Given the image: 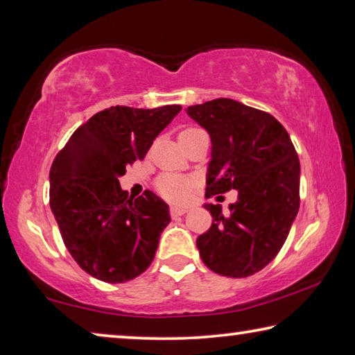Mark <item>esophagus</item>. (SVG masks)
I'll return each mask as SVG.
<instances>
[{
	"label": "esophagus",
	"mask_w": 355,
	"mask_h": 355,
	"mask_svg": "<svg viewBox=\"0 0 355 355\" xmlns=\"http://www.w3.org/2000/svg\"><path fill=\"white\" fill-rule=\"evenodd\" d=\"M188 207L184 205H172L171 207V214L172 216H183L186 211H188Z\"/></svg>",
	"instance_id": "1"
}]
</instances>
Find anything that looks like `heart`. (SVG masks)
<instances>
[{
  "label": "heart",
  "mask_w": 355,
  "mask_h": 355,
  "mask_svg": "<svg viewBox=\"0 0 355 355\" xmlns=\"http://www.w3.org/2000/svg\"><path fill=\"white\" fill-rule=\"evenodd\" d=\"M199 131V128H184L182 135H191ZM158 191L161 196H164L166 199L171 200H182L191 191V180L180 177V175H164L158 180Z\"/></svg>",
  "instance_id": "heart-1"
}]
</instances>
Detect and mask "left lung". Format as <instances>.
Wrapping results in <instances>:
<instances>
[{
  "label": "left lung",
  "mask_w": 355,
  "mask_h": 355,
  "mask_svg": "<svg viewBox=\"0 0 355 355\" xmlns=\"http://www.w3.org/2000/svg\"><path fill=\"white\" fill-rule=\"evenodd\" d=\"M186 114L211 139L207 196L238 192L227 213L203 205L213 222L197 238V249L216 274L249 277L274 260L297 216V153L277 119L241 101L216 98L186 107Z\"/></svg>",
  "instance_id": "left-lung-1"
}]
</instances>
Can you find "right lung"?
I'll list each match as a JSON object with an SVG mask.
<instances>
[{
    "label": "right lung",
    "mask_w": 355,
    "mask_h": 355,
    "mask_svg": "<svg viewBox=\"0 0 355 355\" xmlns=\"http://www.w3.org/2000/svg\"><path fill=\"white\" fill-rule=\"evenodd\" d=\"M180 111L111 106L81 125L53 161L51 211L65 248L92 277L123 284L152 264L169 205L152 191L130 197L119 178Z\"/></svg>",
    "instance_id": "add662e5"
}]
</instances>
